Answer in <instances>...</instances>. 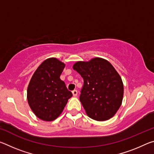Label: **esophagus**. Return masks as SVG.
<instances>
[{
    "instance_id": "esophagus-1",
    "label": "esophagus",
    "mask_w": 154,
    "mask_h": 154,
    "mask_svg": "<svg viewBox=\"0 0 154 154\" xmlns=\"http://www.w3.org/2000/svg\"><path fill=\"white\" fill-rule=\"evenodd\" d=\"M72 95H73V96H77V91L76 90L72 91Z\"/></svg>"
}]
</instances>
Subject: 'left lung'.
<instances>
[{
    "instance_id": "left-lung-1",
    "label": "left lung",
    "mask_w": 154,
    "mask_h": 154,
    "mask_svg": "<svg viewBox=\"0 0 154 154\" xmlns=\"http://www.w3.org/2000/svg\"><path fill=\"white\" fill-rule=\"evenodd\" d=\"M73 69L83 77L79 100L90 118L105 121L117 113L122 105L124 85L110 62L101 58L79 61Z\"/></svg>"
}]
</instances>
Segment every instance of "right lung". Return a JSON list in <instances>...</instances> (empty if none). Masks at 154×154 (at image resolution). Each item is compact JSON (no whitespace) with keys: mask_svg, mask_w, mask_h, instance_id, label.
I'll use <instances>...</instances> for the list:
<instances>
[{"mask_svg":"<svg viewBox=\"0 0 154 154\" xmlns=\"http://www.w3.org/2000/svg\"><path fill=\"white\" fill-rule=\"evenodd\" d=\"M64 67L65 64L58 59H47L37 68L28 84V105L36 116L43 121L58 118L72 96L60 78Z\"/></svg>","mask_w":154,"mask_h":154,"instance_id":"obj_1","label":"right lung"}]
</instances>
